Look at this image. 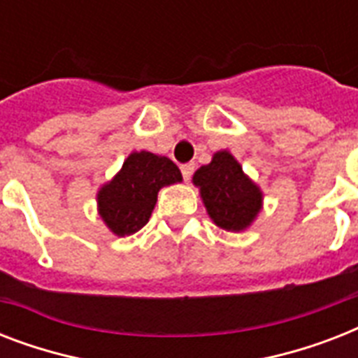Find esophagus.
<instances>
[{"label": "esophagus", "mask_w": 358, "mask_h": 358, "mask_svg": "<svg viewBox=\"0 0 358 358\" xmlns=\"http://www.w3.org/2000/svg\"><path fill=\"white\" fill-rule=\"evenodd\" d=\"M180 171H182V176H184V180H189L191 174H193V171H195V165H193V163H185V165H182V167H180Z\"/></svg>", "instance_id": "34e87169"}]
</instances>
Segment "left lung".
Masks as SVG:
<instances>
[{"mask_svg":"<svg viewBox=\"0 0 358 358\" xmlns=\"http://www.w3.org/2000/svg\"><path fill=\"white\" fill-rule=\"evenodd\" d=\"M202 204L213 223L227 232H243L255 223L264 206V193L255 180L243 173L229 150H219L212 162L193 174Z\"/></svg>","mask_w":358,"mask_h":358,"instance_id":"8db88e82","label":"left lung"}]
</instances>
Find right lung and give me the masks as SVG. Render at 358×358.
<instances>
[{"mask_svg": "<svg viewBox=\"0 0 358 358\" xmlns=\"http://www.w3.org/2000/svg\"><path fill=\"white\" fill-rule=\"evenodd\" d=\"M178 182L182 173L169 157L131 152L119 173L98 189V215L115 236L135 234L148 223L159 189Z\"/></svg>", "mask_w": 358, "mask_h": 358, "instance_id": "obj_1", "label": "right lung"}]
</instances>
